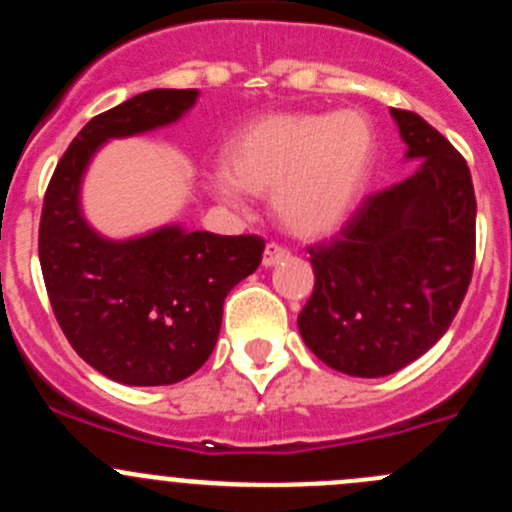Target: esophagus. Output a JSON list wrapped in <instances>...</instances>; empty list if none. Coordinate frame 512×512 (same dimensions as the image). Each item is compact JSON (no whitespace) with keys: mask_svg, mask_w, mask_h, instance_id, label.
<instances>
[{"mask_svg":"<svg viewBox=\"0 0 512 512\" xmlns=\"http://www.w3.org/2000/svg\"><path fill=\"white\" fill-rule=\"evenodd\" d=\"M287 257H289L287 247L277 245V242H270V245L265 247V255H262V265H265V267H275L277 262L287 260Z\"/></svg>","mask_w":512,"mask_h":512,"instance_id":"esophagus-1","label":"esophagus"}]
</instances>
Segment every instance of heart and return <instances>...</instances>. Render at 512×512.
<instances>
[{"label":"heart","mask_w":512,"mask_h":512,"mask_svg":"<svg viewBox=\"0 0 512 512\" xmlns=\"http://www.w3.org/2000/svg\"><path fill=\"white\" fill-rule=\"evenodd\" d=\"M374 158L376 131L364 113H267L227 141V180L218 188L272 193L277 223L294 237L319 240L356 213Z\"/></svg>","instance_id":"b5f03b06"}]
</instances>
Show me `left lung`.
Returning a JSON list of instances; mask_svg holds the SVG:
<instances>
[{"label":"left lung","mask_w":512,"mask_h":512,"mask_svg":"<svg viewBox=\"0 0 512 512\" xmlns=\"http://www.w3.org/2000/svg\"><path fill=\"white\" fill-rule=\"evenodd\" d=\"M414 175L369 195L334 240L309 247L314 292L297 324L317 359L389 376L451 327L476 260V193L461 153L414 111L391 108Z\"/></svg>","instance_id":"1"}]
</instances>
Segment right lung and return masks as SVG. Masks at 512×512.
I'll return each instance as SVG.
<instances>
[{"mask_svg": "<svg viewBox=\"0 0 512 512\" xmlns=\"http://www.w3.org/2000/svg\"><path fill=\"white\" fill-rule=\"evenodd\" d=\"M198 89H153L91 118L56 165L39 223L51 309L76 354L108 379L165 386L213 354L223 304L257 270L265 240L165 225L108 240L84 220L81 180L98 148L178 121Z\"/></svg>", "mask_w": 512, "mask_h": 512, "instance_id": "1", "label": "right lung"}]
</instances>
